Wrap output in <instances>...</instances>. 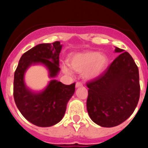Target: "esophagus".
Listing matches in <instances>:
<instances>
[{"label":"esophagus","mask_w":148,"mask_h":148,"mask_svg":"<svg viewBox=\"0 0 148 148\" xmlns=\"http://www.w3.org/2000/svg\"><path fill=\"white\" fill-rule=\"evenodd\" d=\"M76 88H78V87H80V86H82V84L81 82H77L76 83Z\"/></svg>","instance_id":"1"}]
</instances>
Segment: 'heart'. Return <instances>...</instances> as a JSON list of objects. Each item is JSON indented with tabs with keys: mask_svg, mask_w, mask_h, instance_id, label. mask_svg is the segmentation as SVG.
<instances>
[{
	"mask_svg": "<svg viewBox=\"0 0 148 148\" xmlns=\"http://www.w3.org/2000/svg\"><path fill=\"white\" fill-rule=\"evenodd\" d=\"M69 64L73 70L82 72L85 79L91 80L99 77L108 66L109 59L107 55L98 51H86L77 53L69 59ZM64 72L71 74L72 71L68 65H64Z\"/></svg>",
	"mask_w": 148,
	"mask_h": 148,
	"instance_id": "1",
	"label": "heart"
}]
</instances>
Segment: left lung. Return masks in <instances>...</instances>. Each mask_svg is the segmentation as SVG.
Returning <instances> with one entry per match:
<instances>
[{
    "instance_id": "8db88e82",
    "label": "left lung",
    "mask_w": 148,
    "mask_h": 148,
    "mask_svg": "<svg viewBox=\"0 0 148 148\" xmlns=\"http://www.w3.org/2000/svg\"><path fill=\"white\" fill-rule=\"evenodd\" d=\"M120 53L102 74L86 83V109L91 120L104 127L117 126L129 118L140 98L139 71L128 52Z\"/></svg>"
}]
</instances>
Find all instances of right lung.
I'll use <instances>...</instances> for the list:
<instances>
[{"label":"right lung","instance_id":"right-lung-1","mask_svg":"<svg viewBox=\"0 0 148 148\" xmlns=\"http://www.w3.org/2000/svg\"><path fill=\"white\" fill-rule=\"evenodd\" d=\"M62 48L60 41L34 46L22 55L15 71V103L22 115L36 126L51 127L62 120L67 103L75 92V84L66 85L52 79L42 91L34 92L26 85L25 73L31 66L41 64L49 71V78L56 77L60 71Z\"/></svg>","mask_w":148,"mask_h":148}]
</instances>
